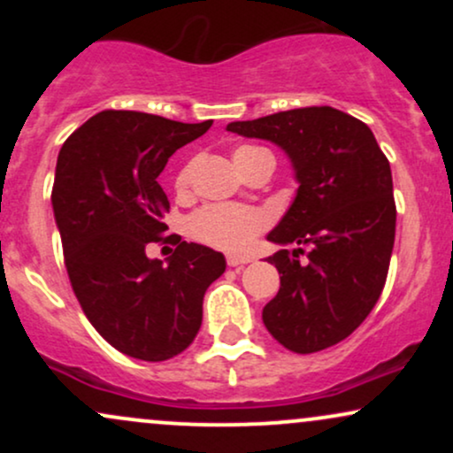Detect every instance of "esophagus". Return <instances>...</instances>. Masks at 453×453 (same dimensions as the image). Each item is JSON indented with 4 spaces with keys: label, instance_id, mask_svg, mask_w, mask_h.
Instances as JSON below:
<instances>
[{
    "label": "esophagus",
    "instance_id": "esophagus-1",
    "mask_svg": "<svg viewBox=\"0 0 453 453\" xmlns=\"http://www.w3.org/2000/svg\"><path fill=\"white\" fill-rule=\"evenodd\" d=\"M226 262H227V266L236 268V266H244V264L251 262V257H249V256H238V253H227Z\"/></svg>",
    "mask_w": 453,
    "mask_h": 453
}]
</instances>
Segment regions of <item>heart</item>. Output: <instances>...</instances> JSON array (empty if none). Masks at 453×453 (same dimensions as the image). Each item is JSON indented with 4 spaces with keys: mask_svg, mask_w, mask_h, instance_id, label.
<instances>
[{
    "mask_svg": "<svg viewBox=\"0 0 453 453\" xmlns=\"http://www.w3.org/2000/svg\"><path fill=\"white\" fill-rule=\"evenodd\" d=\"M262 150L259 147H241L234 153L238 170L244 173L249 159ZM191 185V164L180 168L174 176V189L179 196H185ZM268 226L266 212L251 206L238 204H211L191 215L187 230L189 236L197 242L209 244V247L221 249V251H244L264 227Z\"/></svg>",
    "mask_w": 453,
    "mask_h": 453,
    "instance_id": "heart-1",
    "label": "heart"
}]
</instances>
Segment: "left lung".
I'll use <instances>...</instances> for the list:
<instances>
[{
	"instance_id": "left-lung-1",
	"label": "left lung",
	"mask_w": 453,
	"mask_h": 453,
	"mask_svg": "<svg viewBox=\"0 0 453 453\" xmlns=\"http://www.w3.org/2000/svg\"><path fill=\"white\" fill-rule=\"evenodd\" d=\"M227 132L277 144L300 183L268 234L294 249L268 257L280 288L264 306V326L294 353L345 341L383 292L396 234L392 170L371 127L336 108L309 106L234 121Z\"/></svg>"
}]
</instances>
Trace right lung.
Listing matches in <instances>:
<instances>
[{"label":"right lung","mask_w":453,"mask_h":453,"mask_svg":"<svg viewBox=\"0 0 453 453\" xmlns=\"http://www.w3.org/2000/svg\"><path fill=\"white\" fill-rule=\"evenodd\" d=\"M212 121L180 123L136 111H104L65 140L57 157L53 211L64 262L87 319L114 349L144 362L185 351L202 326L206 289L226 270L219 251L176 241L150 259L170 211L159 174L176 149Z\"/></svg>","instance_id":"1"}]
</instances>
